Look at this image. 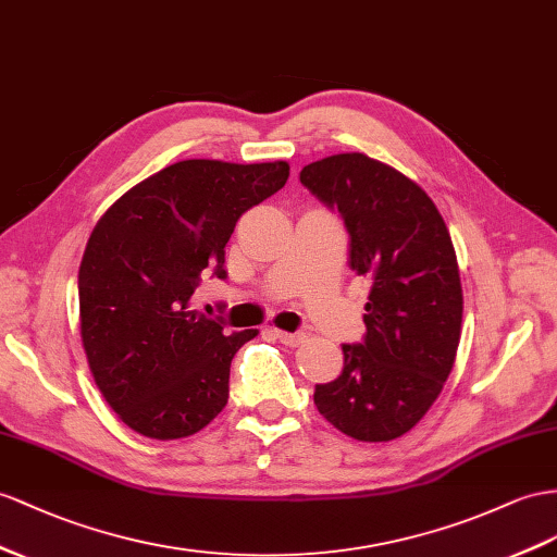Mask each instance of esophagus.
Returning <instances> with one entry per match:
<instances>
[{
    "mask_svg": "<svg viewBox=\"0 0 557 557\" xmlns=\"http://www.w3.org/2000/svg\"><path fill=\"white\" fill-rule=\"evenodd\" d=\"M273 334H275V338H280L284 346H301L304 344V334L301 332H282V330H273Z\"/></svg>",
    "mask_w": 557,
    "mask_h": 557,
    "instance_id": "34e87169",
    "label": "esophagus"
}]
</instances>
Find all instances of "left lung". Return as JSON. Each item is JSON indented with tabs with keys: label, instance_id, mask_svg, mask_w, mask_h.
<instances>
[{
	"label": "left lung",
	"instance_id": "obj_1",
	"mask_svg": "<svg viewBox=\"0 0 557 557\" xmlns=\"http://www.w3.org/2000/svg\"><path fill=\"white\" fill-rule=\"evenodd\" d=\"M301 183L338 209L350 268L372 280L362 341L341 346L344 372L312 397L341 433L395 440L437 400L459 348L463 294L449 231L414 181L362 152L312 162Z\"/></svg>",
	"mask_w": 557,
	"mask_h": 557
}]
</instances>
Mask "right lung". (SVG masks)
Wrapping results in <instances>:
<instances>
[{
  "label": "right lung",
  "instance_id": "obj_1",
  "mask_svg": "<svg viewBox=\"0 0 557 557\" xmlns=\"http://www.w3.org/2000/svg\"><path fill=\"white\" fill-rule=\"evenodd\" d=\"M287 162H176L96 223L79 265V330L106 403L152 440L193 435L227 403L235 352L256 330L223 332L190 310L207 275L225 280L237 219L275 195Z\"/></svg>",
  "mask_w": 557,
  "mask_h": 557
}]
</instances>
